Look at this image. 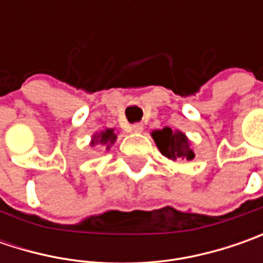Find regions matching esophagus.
<instances>
[{
  "label": "esophagus",
  "mask_w": 263,
  "mask_h": 263,
  "mask_svg": "<svg viewBox=\"0 0 263 263\" xmlns=\"http://www.w3.org/2000/svg\"><path fill=\"white\" fill-rule=\"evenodd\" d=\"M132 130L136 132V133H140V132L143 130V124H142V123H135V124L132 126Z\"/></svg>",
  "instance_id": "esophagus-1"
}]
</instances>
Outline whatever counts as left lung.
I'll return each instance as SVG.
<instances>
[{"instance_id": "8db88e82", "label": "left lung", "mask_w": 263, "mask_h": 263, "mask_svg": "<svg viewBox=\"0 0 263 263\" xmlns=\"http://www.w3.org/2000/svg\"><path fill=\"white\" fill-rule=\"evenodd\" d=\"M152 137L164 157L171 158V159H177V158L193 159L195 158V154L190 149V143L187 137L181 132H173L170 127H165L162 130L154 132Z\"/></svg>"}]
</instances>
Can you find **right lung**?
<instances>
[{
  "label": "right lung",
  "instance_id": "add662e5",
  "mask_svg": "<svg viewBox=\"0 0 263 263\" xmlns=\"http://www.w3.org/2000/svg\"><path fill=\"white\" fill-rule=\"evenodd\" d=\"M117 139V135L114 133V130L112 128H106L105 132H102L99 136H95V139H93V142H92V145H95V143H102V145H108L106 146V149L109 147V145H112L114 142H116Z\"/></svg>",
  "mask_w": 263,
  "mask_h": 263
}]
</instances>
